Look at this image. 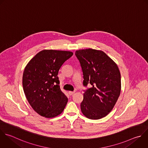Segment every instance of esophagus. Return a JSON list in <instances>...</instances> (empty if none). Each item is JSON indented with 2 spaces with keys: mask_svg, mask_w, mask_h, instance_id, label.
Instances as JSON below:
<instances>
[{
  "mask_svg": "<svg viewBox=\"0 0 148 148\" xmlns=\"http://www.w3.org/2000/svg\"><path fill=\"white\" fill-rule=\"evenodd\" d=\"M68 93H69V95H73L75 93V91H69Z\"/></svg>",
  "mask_w": 148,
  "mask_h": 148,
  "instance_id": "1",
  "label": "esophagus"
}]
</instances>
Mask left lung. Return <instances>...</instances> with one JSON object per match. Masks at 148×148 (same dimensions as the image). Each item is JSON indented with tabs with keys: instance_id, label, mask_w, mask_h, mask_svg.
Wrapping results in <instances>:
<instances>
[{
	"instance_id": "obj_1",
	"label": "left lung",
	"mask_w": 148,
	"mask_h": 148,
	"mask_svg": "<svg viewBox=\"0 0 148 148\" xmlns=\"http://www.w3.org/2000/svg\"><path fill=\"white\" fill-rule=\"evenodd\" d=\"M83 75L84 90L80 104L83 114L90 119L106 116L113 108L120 94L121 76L117 65L104 52L88 49L77 50Z\"/></svg>"
}]
</instances>
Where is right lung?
Here are the masks:
<instances>
[{"mask_svg": "<svg viewBox=\"0 0 148 148\" xmlns=\"http://www.w3.org/2000/svg\"><path fill=\"white\" fill-rule=\"evenodd\" d=\"M73 56L67 51L44 50L38 53L26 66L23 86L26 98L39 114L51 118L60 114L68 102L61 91L58 71Z\"/></svg>", "mask_w": 148, "mask_h": 148, "instance_id": "1", "label": "right lung"}]
</instances>
